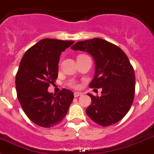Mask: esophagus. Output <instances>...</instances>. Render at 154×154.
Listing matches in <instances>:
<instances>
[{"instance_id": "1", "label": "esophagus", "mask_w": 154, "mask_h": 154, "mask_svg": "<svg viewBox=\"0 0 154 154\" xmlns=\"http://www.w3.org/2000/svg\"><path fill=\"white\" fill-rule=\"evenodd\" d=\"M74 97H80V96H81L82 93H79V92H75V93H74Z\"/></svg>"}]
</instances>
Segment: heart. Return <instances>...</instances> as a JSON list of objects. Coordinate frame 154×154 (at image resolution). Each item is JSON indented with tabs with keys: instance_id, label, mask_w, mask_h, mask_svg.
Instances as JSON below:
<instances>
[{
	"instance_id": "1",
	"label": "heart",
	"mask_w": 154,
	"mask_h": 154,
	"mask_svg": "<svg viewBox=\"0 0 154 154\" xmlns=\"http://www.w3.org/2000/svg\"><path fill=\"white\" fill-rule=\"evenodd\" d=\"M69 86L71 87H73V88H77L78 87V84H77V83L76 81H74V80H70V82H69Z\"/></svg>"
}]
</instances>
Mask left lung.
I'll list each match as a JSON object with an SVG mask.
<instances>
[{
    "label": "left lung",
    "mask_w": 154,
    "mask_h": 154,
    "mask_svg": "<svg viewBox=\"0 0 154 154\" xmlns=\"http://www.w3.org/2000/svg\"><path fill=\"white\" fill-rule=\"evenodd\" d=\"M71 48L93 56L95 75L90 87L103 90L101 97L88 93L92 102L86 109L87 116L103 127L122 120L130 109L135 91L134 71L125 53L100 38L77 42Z\"/></svg>",
    "instance_id": "left-lung-1"
}]
</instances>
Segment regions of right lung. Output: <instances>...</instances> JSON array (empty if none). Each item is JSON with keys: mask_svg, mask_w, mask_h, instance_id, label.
Returning <instances> with one entry per match:
<instances>
[{"mask_svg": "<svg viewBox=\"0 0 154 154\" xmlns=\"http://www.w3.org/2000/svg\"><path fill=\"white\" fill-rule=\"evenodd\" d=\"M74 41L44 38L29 48L16 75L17 98L27 117L43 128L59 124L67 115L74 93L63 89L57 95L48 93L58 74L61 52Z\"/></svg>", "mask_w": 154, "mask_h": 154, "instance_id": "obj_1", "label": "right lung"}]
</instances>
